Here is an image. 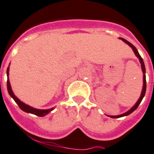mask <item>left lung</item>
I'll list each match as a JSON object with an SVG mask.
<instances>
[{
  "mask_svg": "<svg viewBox=\"0 0 154 154\" xmlns=\"http://www.w3.org/2000/svg\"><path fill=\"white\" fill-rule=\"evenodd\" d=\"M121 38L122 41L124 42H126L127 44H128L130 46V47L132 48V50H133V51L134 52V54H135V55L137 56V57H138V59H139L140 61V63H141V66H142V73H143V88H142V93H141V96H140L139 99H138V100L137 101V103L134 105V107H132L131 108V109L129 110V111H127V112H125V113L122 114V115H119V116H108L109 117H111V118H120V117H123V116H128V115H130V114H131L132 112L134 111V110L137 109V107H138V105L140 104V103L142 102V99H143V97H144L145 94H146V68H145V64H144V62H143V59H142V57H141V55L139 54V53H138V51H137V49H136V47L134 46L133 44H131V42H128L127 40H126L125 38Z\"/></svg>",
  "mask_w": 154,
  "mask_h": 154,
  "instance_id": "left-lung-1",
  "label": "left lung"
}]
</instances>
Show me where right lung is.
<instances>
[{
    "label": "right lung",
    "instance_id": "obj_1",
    "mask_svg": "<svg viewBox=\"0 0 154 154\" xmlns=\"http://www.w3.org/2000/svg\"><path fill=\"white\" fill-rule=\"evenodd\" d=\"M8 75H9V66L8 67L7 69V77H8V80H7V88H8V94L11 96L13 100H15L18 106L20 107L22 111L25 112H27V113H31V114H33V115H35L37 116H40V117H42V116H46L47 115L48 113L51 112V111H53L54 108V107H52L51 109H46V110H41V109H36V108H34V107H31V106L27 105V104H25L24 103H23L22 101H20L19 100L17 97H16L12 92V88H11V85H10V82H9V79H8Z\"/></svg>",
    "mask_w": 154,
    "mask_h": 154
}]
</instances>
